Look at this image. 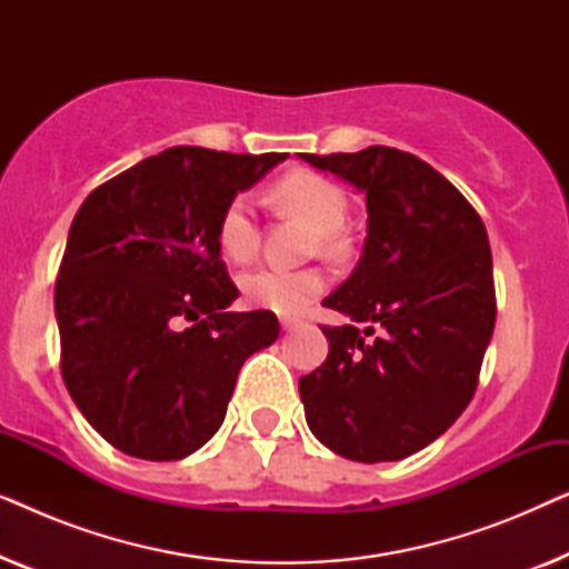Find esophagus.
<instances>
[{
  "mask_svg": "<svg viewBox=\"0 0 569 569\" xmlns=\"http://www.w3.org/2000/svg\"><path fill=\"white\" fill-rule=\"evenodd\" d=\"M279 323H282L284 331H292V329H298V326H300L298 318H279Z\"/></svg>",
  "mask_w": 569,
  "mask_h": 569,
  "instance_id": "esophagus-1",
  "label": "esophagus"
}]
</instances>
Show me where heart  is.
I'll return each instance as SVG.
<instances>
[{
	"mask_svg": "<svg viewBox=\"0 0 569 569\" xmlns=\"http://www.w3.org/2000/svg\"><path fill=\"white\" fill-rule=\"evenodd\" d=\"M271 193L287 212L313 224L316 246L323 253L337 256L345 251L347 243L339 228L347 217V197L337 183L313 170H292L279 178ZM217 240L228 259L238 263L253 259V253L259 251V224H256L251 197L238 193L224 204L220 222H217ZM326 282L329 279L316 267H261L240 277V292L256 308L295 316L313 306L318 295L326 290Z\"/></svg>",
	"mask_w": 569,
	"mask_h": 569,
	"instance_id": "b5f03b06",
	"label": "heart"
}]
</instances>
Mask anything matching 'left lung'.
<instances>
[{
    "label": "left lung",
    "instance_id": "1",
    "mask_svg": "<svg viewBox=\"0 0 569 569\" xmlns=\"http://www.w3.org/2000/svg\"><path fill=\"white\" fill-rule=\"evenodd\" d=\"M300 158L352 183L368 207L362 259L323 300L349 323L321 326L329 357L300 378L308 427L352 461H401L438 440L477 391L497 316L485 222L417 154L372 144Z\"/></svg>",
    "mask_w": 569,
    "mask_h": 569
}]
</instances>
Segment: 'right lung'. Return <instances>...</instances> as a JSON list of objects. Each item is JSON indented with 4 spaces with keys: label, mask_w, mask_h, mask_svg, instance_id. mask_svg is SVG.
I'll return each instance as SVG.
<instances>
[{
    "label": "right lung",
    "mask_w": 569,
    "mask_h": 569,
    "mask_svg": "<svg viewBox=\"0 0 569 569\" xmlns=\"http://www.w3.org/2000/svg\"><path fill=\"white\" fill-rule=\"evenodd\" d=\"M282 160L170 147L98 186L74 214L53 290L61 378L121 453L178 461L199 450L243 362L277 341L274 313L228 310L238 287L217 222Z\"/></svg>",
    "instance_id": "right-lung-1"
}]
</instances>
